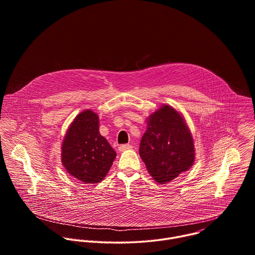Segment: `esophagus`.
Instances as JSON below:
<instances>
[{"label":"esophagus","instance_id":"34e87169","mask_svg":"<svg viewBox=\"0 0 255 255\" xmlns=\"http://www.w3.org/2000/svg\"><path fill=\"white\" fill-rule=\"evenodd\" d=\"M118 148H119L120 151H124V150H127V149H131L132 148V145H130V144H122V145H120Z\"/></svg>","mask_w":255,"mask_h":255}]
</instances>
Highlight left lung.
<instances>
[{
    "label": "left lung",
    "instance_id": "8db88e82",
    "mask_svg": "<svg viewBox=\"0 0 255 255\" xmlns=\"http://www.w3.org/2000/svg\"><path fill=\"white\" fill-rule=\"evenodd\" d=\"M139 154L159 184L169 183L194 164L192 134L184 118L171 106L163 105L147 118Z\"/></svg>",
    "mask_w": 255,
    "mask_h": 255
}]
</instances>
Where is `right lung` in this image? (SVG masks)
Returning <instances> with one entry per match:
<instances>
[{
	"instance_id": "1",
	"label": "right lung",
	"mask_w": 255,
	"mask_h": 255,
	"mask_svg": "<svg viewBox=\"0 0 255 255\" xmlns=\"http://www.w3.org/2000/svg\"><path fill=\"white\" fill-rule=\"evenodd\" d=\"M116 152L100 134L99 117L91 111L80 113L67 129L61 161L67 172L84 184H97L107 175Z\"/></svg>"
}]
</instances>
